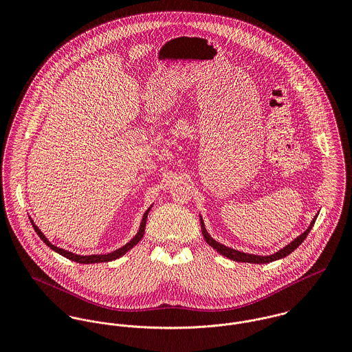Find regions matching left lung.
I'll use <instances>...</instances> for the list:
<instances>
[{
    "mask_svg": "<svg viewBox=\"0 0 352 352\" xmlns=\"http://www.w3.org/2000/svg\"><path fill=\"white\" fill-rule=\"evenodd\" d=\"M316 218L317 215L313 218V221L310 222L309 228L302 233L301 236H298L297 239H294L290 244H287L285 248H282L280 251L276 252V253H272V254H268V256H258V254H251V253H245V252L237 251V250H233V248H229V247H225L223 244L215 241L206 230L204 228V223H203V219L201 217V233H203V237L206 240V243L212 247L215 251L218 253H221L222 256H226L228 258H232L234 261H239V263H254V264H265V263H271V261H275V260H279L282 257H286L287 254H290L294 250H297L303 240L306 239V236L309 234L310 229L313 228L314 222H316Z\"/></svg>",
    "mask_w": 352,
    "mask_h": 352,
    "instance_id": "1",
    "label": "left lung"
}]
</instances>
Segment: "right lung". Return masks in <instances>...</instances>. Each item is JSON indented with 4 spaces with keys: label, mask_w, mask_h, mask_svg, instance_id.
Returning a JSON list of instances; mask_svg holds the SVG:
<instances>
[{
    "label": "right lung",
    "mask_w": 352,
    "mask_h": 352,
    "mask_svg": "<svg viewBox=\"0 0 352 352\" xmlns=\"http://www.w3.org/2000/svg\"><path fill=\"white\" fill-rule=\"evenodd\" d=\"M151 208V206L146 210V212L144 214V218H142V222H141V226H140L138 233H137L126 245H123L122 248H119V250H116V251L111 252V253H105V254H88V256H81V254H77V253H73V252L65 251V250H62V248H58V247H55V245L51 244L50 241L46 239V236L41 232V229L34 223V221H32L31 218H30V221H31V223H32L35 232L38 233V236L42 239V241H43L47 247H50L52 251L62 254L63 257H66V258H69V260H72V261H76V263L92 264V263H105V261L116 260V258H119L120 256H123L126 252H129L131 248H134V247L141 241V239L144 237L145 226H146V218H148V214H149Z\"/></svg>",
    "instance_id": "add662e5"
}]
</instances>
